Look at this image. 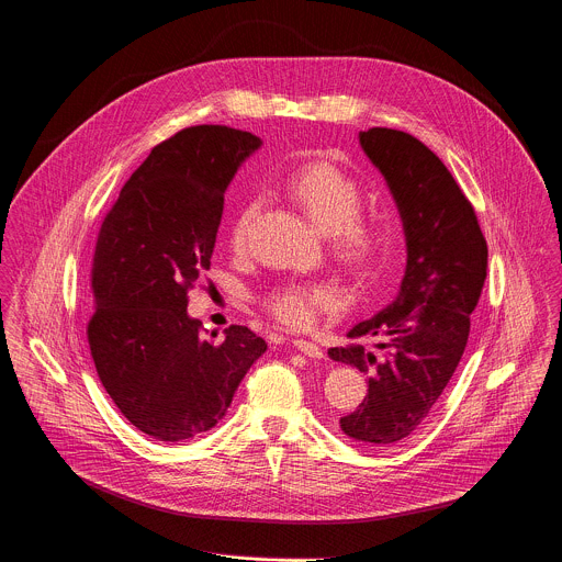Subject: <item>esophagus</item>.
<instances>
[{
    "mask_svg": "<svg viewBox=\"0 0 562 562\" xmlns=\"http://www.w3.org/2000/svg\"><path fill=\"white\" fill-rule=\"evenodd\" d=\"M293 346H295L297 350H302L306 357H315V359L324 357L322 348H319L317 344H313V341H306V339H295V341H293Z\"/></svg>",
    "mask_w": 562,
    "mask_h": 562,
    "instance_id": "obj_1",
    "label": "esophagus"
}]
</instances>
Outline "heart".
I'll use <instances>...</instances> for the list:
<instances>
[{"instance_id":"obj_1","label":"heart","mask_w":562,"mask_h":562,"mask_svg":"<svg viewBox=\"0 0 562 562\" xmlns=\"http://www.w3.org/2000/svg\"><path fill=\"white\" fill-rule=\"evenodd\" d=\"M286 187L306 216L330 234L335 256L352 271L361 273L375 267L393 245V225L382 216H363L361 184L330 162H308L295 169ZM260 201L251 199L236 214L229 232V245L243 251L249 227L258 216ZM339 295L333 286L319 282H284L273 286L262 304L284 326L308 328L322 311L333 308Z\"/></svg>"}]
</instances>
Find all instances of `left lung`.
Here are the masks:
<instances>
[{"label":"left lung","mask_w":562,"mask_h":562,"mask_svg":"<svg viewBox=\"0 0 562 562\" xmlns=\"http://www.w3.org/2000/svg\"><path fill=\"white\" fill-rule=\"evenodd\" d=\"M359 143L391 187L408 262L395 302L355 324L352 344L328 355L368 378L363 402L339 419L341 432L378 448L413 435L452 380L485 284L487 243L454 176L419 138L370 127ZM361 336L375 338L379 350L366 351Z\"/></svg>","instance_id":"1"}]
</instances>
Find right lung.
I'll return each mask as SVG.
<instances>
[{
	"label": "right lung",
	"mask_w": 562,
	"mask_h": 562,
	"mask_svg": "<svg viewBox=\"0 0 562 562\" xmlns=\"http://www.w3.org/2000/svg\"><path fill=\"white\" fill-rule=\"evenodd\" d=\"M260 143L227 125L176 132L149 151L101 223L90 352L121 415L158 441L214 428L267 350L238 324L223 341L205 339L187 315V293L212 267L227 187Z\"/></svg>",
	"instance_id": "right-lung-1"
}]
</instances>
